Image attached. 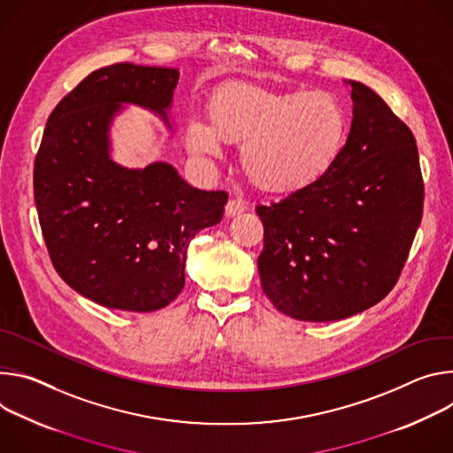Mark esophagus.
Here are the masks:
<instances>
[{
	"label": "esophagus",
	"instance_id": "34e87169",
	"mask_svg": "<svg viewBox=\"0 0 453 453\" xmlns=\"http://www.w3.org/2000/svg\"><path fill=\"white\" fill-rule=\"evenodd\" d=\"M241 212H244V205L241 203V201H237V199H230L228 203H226V207H225V214H226V218L239 216Z\"/></svg>",
	"mask_w": 453,
	"mask_h": 453
}]
</instances>
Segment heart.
Listing matches in <instances>:
<instances>
[{"label":"heart","mask_w":453,"mask_h":453,"mask_svg":"<svg viewBox=\"0 0 453 453\" xmlns=\"http://www.w3.org/2000/svg\"><path fill=\"white\" fill-rule=\"evenodd\" d=\"M350 117L331 91H275L252 84L219 88L209 122L192 119V155L218 158L223 143H242L241 167L257 188L288 196L322 181L345 153Z\"/></svg>","instance_id":"1"}]
</instances>
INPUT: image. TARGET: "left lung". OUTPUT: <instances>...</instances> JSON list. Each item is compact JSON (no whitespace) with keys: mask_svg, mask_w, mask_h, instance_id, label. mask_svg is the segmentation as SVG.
Segmentation results:
<instances>
[{"mask_svg":"<svg viewBox=\"0 0 453 453\" xmlns=\"http://www.w3.org/2000/svg\"><path fill=\"white\" fill-rule=\"evenodd\" d=\"M353 122L338 165L317 185L257 207L263 291L296 320L358 315L388 295L423 216L412 131L383 98L349 81Z\"/></svg>","mask_w":453,"mask_h":453,"instance_id":"obj_1","label":"left lung"}]
</instances>
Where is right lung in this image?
I'll return each instance as SVG.
<instances>
[{
  "label": "right lung",
  "instance_id": "1",
  "mask_svg": "<svg viewBox=\"0 0 453 453\" xmlns=\"http://www.w3.org/2000/svg\"><path fill=\"white\" fill-rule=\"evenodd\" d=\"M178 81L176 68L95 70L42 133L34 197L50 257L70 288L104 308L149 313L171 304L185 286L190 241L225 212L226 192L188 185L167 162L131 169L113 160L111 127L127 106L176 131Z\"/></svg>",
  "mask_w": 453,
  "mask_h": 453
}]
</instances>
